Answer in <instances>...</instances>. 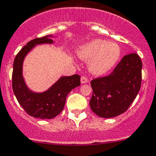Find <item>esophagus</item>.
<instances>
[{"label":"esophagus","instance_id":"obj_1","mask_svg":"<svg viewBox=\"0 0 156 156\" xmlns=\"http://www.w3.org/2000/svg\"><path fill=\"white\" fill-rule=\"evenodd\" d=\"M81 83H86L88 82V79L85 76H82L81 78Z\"/></svg>","mask_w":156,"mask_h":156}]
</instances>
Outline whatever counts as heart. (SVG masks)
<instances>
[{
    "label": "heart",
    "instance_id": "b5f03b06",
    "mask_svg": "<svg viewBox=\"0 0 156 156\" xmlns=\"http://www.w3.org/2000/svg\"><path fill=\"white\" fill-rule=\"evenodd\" d=\"M77 55L83 60H89L88 69L92 74L101 75L109 72L121 56L120 47L105 39H95L83 44Z\"/></svg>",
    "mask_w": 156,
    "mask_h": 156
}]
</instances>
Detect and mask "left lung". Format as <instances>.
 I'll return each mask as SVG.
<instances>
[{
	"label": "left lung",
	"instance_id": "obj_1",
	"mask_svg": "<svg viewBox=\"0 0 156 156\" xmlns=\"http://www.w3.org/2000/svg\"><path fill=\"white\" fill-rule=\"evenodd\" d=\"M142 61L136 53L126 55L109 75L91 81L90 106L100 117L112 118L131 105L141 85Z\"/></svg>",
	"mask_w": 156,
	"mask_h": 156
}]
</instances>
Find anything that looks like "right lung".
Returning <instances> with one entry per match:
<instances>
[{
	"instance_id": "right-lung-1",
	"label": "right lung",
	"mask_w": 156,
	"mask_h": 156,
	"mask_svg": "<svg viewBox=\"0 0 156 156\" xmlns=\"http://www.w3.org/2000/svg\"><path fill=\"white\" fill-rule=\"evenodd\" d=\"M52 38L53 35H48L27 42L16 55L13 63L12 90L16 99L27 114L42 119L57 117L64 108L67 95L81 84L79 75H73L61 76L43 92H35L27 87L23 76L24 58L36 45L53 44Z\"/></svg>"
}]
</instances>
